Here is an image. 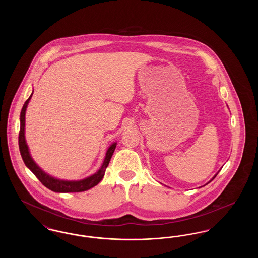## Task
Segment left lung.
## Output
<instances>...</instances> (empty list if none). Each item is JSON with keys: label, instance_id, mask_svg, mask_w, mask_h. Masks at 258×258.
I'll return each mask as SVG.
<instances>
[{"label": "left lung", "instance_id": "obj_1", "mask_svg": "<svg viewBox=\"0 0 258 258\" xmlns=\"http://www.w3.org/2000/svg\"><path fill=\"white\" fill-rule=\"evenodd\" d=\"M218 173H219V172H218ZM218 173H217V174H216V175H215V176H214V177H213V178H212V179H211V180H210V181H209L208 183H207V184H209V183H210V182H211V181H213V180H214V179H215V177H216V176H217V175H218Z\"/></svg>", "mask_w": 258, "mask_h": 258}]
</instances>
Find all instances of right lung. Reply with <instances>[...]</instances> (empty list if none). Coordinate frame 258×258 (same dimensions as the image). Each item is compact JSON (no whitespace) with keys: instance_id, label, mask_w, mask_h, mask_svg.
I'll return each mask as SVG.
<instances>
[{"instance_id":"right-lung-1","label":"right lung","mask_w":258,"mask_h":258,"mask_svg":"<svg viewBox=\"0 0 258 258\" xmlns=\"http://www.w3.org/2000/svg\"><path fill=\"white\" fill-rule=\"evenodd\" d=\"M33 93L34 91L32 92L29 98L26 100L20 113V132H19V137H18V143H19L20 154H21L22 160L24 161L25 165L36 175V177L41 182V184L54 192H81L94 187L102 180L106 167L108 166L112 155L116 149L117 142L112 143L107 149L104 160L98 171L87 177L85 179L78 180V181H68V180H61V179L55 178L49 174H47L37 165L35 160H33L25 138V115H26V110H27L29 101L33 96Z\"/></svg>"}]
</instances>
